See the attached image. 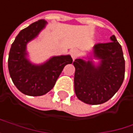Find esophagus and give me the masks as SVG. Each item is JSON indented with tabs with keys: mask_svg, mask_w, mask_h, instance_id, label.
<instances>
[{
	"mask_svg": "<svg viewBox=\"0 0 133 133\" xmlns=\"http://www.w3.org/2000/svg\"><path fill=\"white\" fill-rule=\"evenodd\" d=\"M70 56H71L72 59L74 60V59H77V57L78 56V55H79V51L77 50V49H76V48H74V49H71L70 52Z\"/></svg>",
	"mask_w": 133,
	"mask_h": 133,
	"instance_id": "34e87169",
	"label": "esophagus"
}]
</instances>
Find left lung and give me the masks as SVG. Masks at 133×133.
I'll list each match as a JSON object with an SVG mask.
<instances>
[{"mask_svg": "<svg viewBox=\"0 0 133 133\" xmlns=\"http://www.w3.org/2000/svg\"><path fill=\"white\" fill-rule=\"evenodd\" d=\"M110 41L93 47V56L100 59L98 66L82 59L73 63L75 94L85 103L97 105L108 101L122 85L125 78L122 48L114 35L110 37Z\"/></svg>", "mask_w": 133, "mask_h": 133, "instance_id": "left-lung-1", "label": "left lung"}]
</instances>
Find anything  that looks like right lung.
Instances as JSON below:
<instances>
[{
	"instance_id": "add662e5",
	"label": "right lung",
	"mask_w": 133,
	"mask_h": 133,
	"mask_svg": "<svg viewBox=\"0 0 133 133\" xmlns=\"http://www.w3.org/2000/svg\"><path fill=\"white\" fill-rule=\"evenodd\" d=\"M46 22L40 19L22 30L11 44L8 56L11 78L21 92L31 96L46 94L55 85L66 64L72 63L70 55L53 56L41 65H35L26 58V44L45 27Z\"/></svg>"
}]
</instances>
